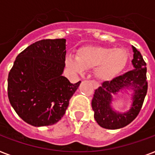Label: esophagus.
I'll return each mask as SVG.
<instances>
[{
    "mask_svg": "<svg viewBox=\"0 0 155 155\" xmlns=\"http://www.w3.org/2000/svg\"><path fill=\"white\" fill-rule=\"evenodd\" d=\"M91 82L92 83V84H93V87L94 88H97V87H99V84L96 81V80H91Z\"/></svg>",
    "mask_w": 155,
    "mask_h": 155,
    "instance_id": "esophagus-1",
    "label": "esophagus"
}]
</instances>
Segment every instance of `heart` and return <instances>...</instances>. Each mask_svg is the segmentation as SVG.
<instances>
[{
  "instance_id": "obj_1",
  "label": "heart",
  "mask_w": 155,
  "mask_h": 155,
  "mask_svg": "<svg viewBox=\"0 0 155 155\" xmlns=\"http://www.w3.org/2000/svg\"><path fill=\"white\" fill-rule=\"evenodd\" d=\"M128 60L129 54L125 48L92 46L80 49L77 57L68 56L66 64L77 74H82L86 69L97 68V77L109 80L124 70Z\"/></svg>"
}]
</instances>
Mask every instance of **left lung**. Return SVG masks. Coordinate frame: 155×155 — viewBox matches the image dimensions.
Returning a JSON list of instances; mask_svg holds the SVG:
<instances>
[{
	"instance_id": "1",
	"label": "left lung",
	"mask_w": 155,
	"mask_h": 155,
	"mask_svg": "<svg viewBox=\"0 0 155 155\" xmlns=\"http://www.w3.org/2000/svg\"><path fill=\"white\" fill-rule=\"evenodd\" d=\"M133 51L134 53L132 60L134 69L111 81L102 83L101 86L95 90L92 101L94 118L98 125L104 129L116 130L129 125L139 114L144 102L148 88L147 63L134 47ZM125 87H131L134 91L133 104L127 113H116L110 105L111 95Z\"/></svg>"
}]
</instances>
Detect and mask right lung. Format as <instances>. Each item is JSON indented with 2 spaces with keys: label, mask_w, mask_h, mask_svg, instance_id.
Returning <instances> with one entry per match:
<instances>
[{
  "label": "right lung",
  "mask_w": 155,
  "mask_h": 155,
  "mask_svg": "<svg viewBox=\"0 0 155 155\" xmlns=\"http://www.w3.org/2000/svg\"><path fill=\"white\" fill-rule=\"evenodd\" d=\"M66 39H42L16 58L8 72V97L19 117L34 126L54 125L63 117L80 81L63 76Z\"/></svg>",
  "instance_id": "1"
}]
</instances>
